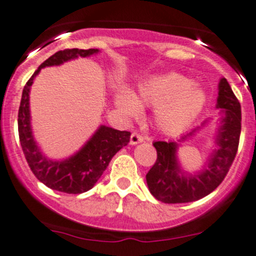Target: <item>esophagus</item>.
I'll return each instance as SVG.
<instances>
[{
    "instance_id": "obj_1",
    "label": "esophagus",
    "mask_w": 256,
    "mask_h": 256,
    "mask_svg": "<svg viewBox=\"0 0 256 256\" xmlns=\"http://www.w3.org/2000/svg\"><path fill=\"white\" fill-rule=\"evenodd\" d=\"M144 138L138 132H132L131 134V138H130V144H138L140 142H142Z\"/></svg>"
}]
</instances>
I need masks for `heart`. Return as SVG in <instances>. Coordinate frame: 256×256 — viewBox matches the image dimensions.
Returning <instances> with one entry per match:
<instances>
[{
  "instance_id": "heart-1",
  "label": "heart",
  "mask_w": 256,
  "mask_h": 256,
  "mask_svg": "<svg viewBox=\"0 0 256 256\" xmlns=\"http://www.w3.org/2000/svg\"><path fill=\"white\" fill-rule=\"evenodd\" d=\"M136 98L138 100L124 92L118 96V104L130 116L140 112L138 102L157 105L158 121L168 130H178L190 124L200 114L206 102L204 94L196 89L192 80L174 73L144 80L138 88Z\"/></svg>"
}]
</instances>
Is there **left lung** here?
Segmentation results:
<instances>
[{"label":"left lung","instance_id":"obj_1","mask_svg":"<svg viewBox=\"0 0 256 256\" xmlns=\"http://www.w3.org/2000/svg\"><path fill=\"white\" fill-rule=\"evenodd\" d=\"M216 108L224 109V118L216 135L218 150L208 160L200 174H183L176 158V142L154 141L157 160L146 174L150 192L167 204L194 202L213 192L226 178L236 156L242 131V108L226 78L219 82ZM196 130L187 134L193 135ZM184 136V138H187Z\"/></svg>","mask_w":256,"mask_h":256}]
</instances>
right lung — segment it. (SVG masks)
I'll list each match as a JSON object with an SVG mask.
<instances>
[{"label": "right lung", "mask_w": 256, "mask_h": 256, "mask_svg": "<svg viewBox=\"0 0 256 256\" xmlns=\"http://www.w3.org/2000/svg\"><path fill=\"white\" fill-rule=\"evenodd\" d=\"M98 49H64L54 53L43 62L23 88L18 110V135L27 164L36 177L52 190L69 194L86 192L94 187L109 166V162L130 141V131H118L108 126H100L86 144L76 154L66 161H50L44 157L33 140L30 116V90L40 69L59 66L76 56H88Z\"/></svg>", "instance_id": "obj_1"}]
</instances>
